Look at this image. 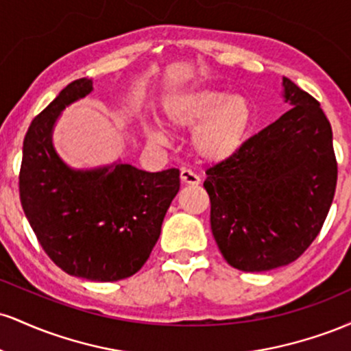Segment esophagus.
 Here are the masks:
<instances>
[{
    "instance_id": "1",
    "label": "esophagus",
    "mask_w": 351,
    "mask_h": 351,
    "mask_svg": "<svg viewBox=\"0 0 351 351\" xmlns=\"http://www.w3.org/2000/svg\"><path fill=\"white\" fill-rule=\"evenodd\" d=\"M180 178H181V183L183 184H189V186H198L201 183V178L196 173H193L191 170H186V168H183L180 173Z\"/></svg>"
}]
</instances>
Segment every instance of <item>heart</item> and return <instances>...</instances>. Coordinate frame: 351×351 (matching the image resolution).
Listing matches in <instances>:
<instances>
[{"label": "heart", "mask_w": 351, "mask_h": 351, "mask_svg": "<svg viewBox=\"0 0 351 351\" xmlns=\"http://www.w3.org/2000/svg\"><path fill=\"white\" fill-rule=\"evenodd\" d=\"M165 119L176 130L195 128L191 148L204 163H224L243 150L254 127L252 100L213 87H198L176 95L165 107ZM148 138L165 142L160 128H150Z\"/></svg>", "instance_id": "heart-1"}]
</instances>
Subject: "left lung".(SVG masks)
I'll use <instances>...</instances> for the list:
<instances>
[{"label":"left lung","instance_id":"left-lung-1","mask_svg":"<svg viewBox=\"0 0 351 351\" xmlns=\"http://www.w3.org/2000/svg\"><path fill=\"white\" fill-rule=\"evenodd\" d=\"M292 108L206 171L211 231L229 265L264 272L293 263L318 236L337 186L330 122L320 104L282 79Z\"/></svg>","mask_w":351,"mask_h":351}]
</instances>
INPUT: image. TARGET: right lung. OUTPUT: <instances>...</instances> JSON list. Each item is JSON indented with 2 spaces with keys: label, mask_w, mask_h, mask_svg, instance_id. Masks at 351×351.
<instances>
[{
  "label": "right lung",
  "mask_w": 351,
  "mask_h": 351,
  "mask_svg": "<svg viewBox=\"0 0 351 351\" xmlns=\"http://www.w3.org/2000/svg\"><path fill=\"white\" fill-rule=\"evenodd\" d=\"M94 90L77 79L31 122L23 143L19 198L39 244L58 267L87 280L115 282L142 269L180 189V170L148 173L115 162L74 170L52 145L71 104Z\"/></svg>",
  "instance_id": "1"
}]
</instances>
